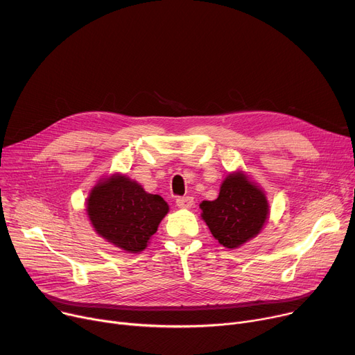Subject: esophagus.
<instances>
[{"instance_id": "obj_1", "label": "esophagus", "mask_w": 355, "mask_h": 355, "mask_svg": "<svg viewBox=\"0 0 355 355\" xmlns=\"http://www.w3.org/2000/svg\"><path fill=\"white\" fill-rule=\"evenodd\" d=\"M177 206L181 209H191L194 206V198L193 197H178L177 198Z\"/></svg>"}]
</instances>
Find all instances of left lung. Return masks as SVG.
I'll return each mask as SVG.
<instances>
[{"mask_svg":"<svg viewBox=\"0 0 355 355\" xmlns=\"http://www.w3.org/2000/svg\"><path fill=\"white\" fill-rule=\"evenodd\" d=\"M201 217L218 243L236 249L257 236L269 214L262 189L241 171L223 181L218 197L200 204Z\"/></svg>","mask_w":355,"mask_h":355,"instance_id":"1","label":"left lung"}]
</instances>
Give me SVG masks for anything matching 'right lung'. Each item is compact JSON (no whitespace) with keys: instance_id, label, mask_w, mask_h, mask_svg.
Returning a JSON list of instances; mask_svg holds the SVG:
<instances>
[{"instance_id":"obj_1","label":"right lung","mask_w":355,"mask_h":355,"mask_svg":"<svg viewBox=\"0 0 355 355\" xmlns=\"http://www.w3.org/2000/svg\"><path fill=\"white\" fill-rule=\"evenodd\" d=\"M86 204L96 233L129 253L146 248L170 210L161 196L146 193L137 181L121 174L98 182Z\"/></svg>"}]
</instances>
